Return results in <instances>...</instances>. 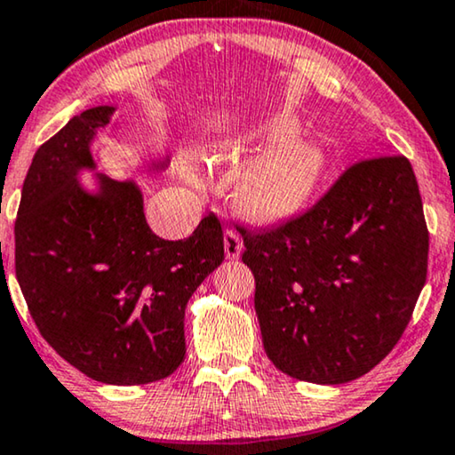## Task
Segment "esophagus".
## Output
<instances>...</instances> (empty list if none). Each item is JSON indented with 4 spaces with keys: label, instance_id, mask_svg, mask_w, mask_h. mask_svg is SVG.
<instances>
[{
    "label": "esophagus",
    "instance_id": "esophagus-1",
    "mask_svg": "<svg viewBox=\"0 0 455 455\" xmlns=\"http://www.w3.org/2000/svg\"><path fill=\"white\" fill-rule=\"evenodd\" d=\"M241 250H243V241L235 231L224 233V254H227L228 260H237L241 256Z\"/></svg>",
    "mask_w": 455,
    "mask_h": 455
}]
</instances>
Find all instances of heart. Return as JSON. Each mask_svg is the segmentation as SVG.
I'll use <instances>...</instances> for the list:
<instances>
[{
  "label": "heart",
  "mask_w": 455,
  "mask_h": 455,
  "mask_svg": "<svg viewBox=\"0 0 455 455\" xmlns=\"http://www.w3.org/2000/svg\"><path fill=\"white\" fill-rule=\"evenodd\" d=\"M296 132L291 117H275L260 130L262 145H275ZM245 145L228 147L218 157H237ZM325 157L313 142L302 138L281 142L241 172L235 199L247 216L256 220H279L300 208L317 187ZM185 176L193 185H204V176L193 164H185Z\"/></svg>",
  "instance_id": "obj_1"
}]
</instances>
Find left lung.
I'll use <instances>...</instances> for the list:
<instances>
[{
    "label": "left lung",
    "mask_w": 455,
    "mask_h": 455,
    "mask_svg": "<svg viewBox=\"0 0 455 455\" xmlns=\"http://www.w3.org/2000/svg\"><path fill=\"white\" fill-rule=\"evenodd\" d=\"M275 367L344 384L401 340L427 283L428 228L410 159H361L313 208L267 231L237 227Z\"/></svg>",
    "instance_id": "1"
}]
</instances>
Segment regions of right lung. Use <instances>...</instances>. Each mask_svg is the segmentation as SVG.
I'll use <instances>...</instances> for the list:
<instances>
[{
	"label": "right lung",
	"instance_id": "obj_1",
	"mask_svg": "<svg viewBox=\"0 0 455 455\" xmlns=\"http://www.w3.org/2000/svg\"><path fill=\"white\" fill-rule=\"evenodd\" d=\"M113 107L75 115L37 148L14 224L16 279L45 342L96 382H157L185 361L188 298L224 260L220 220L205 216L191 237L148 228L134 182L99 176L90 142Z\"/></svg>",
	"mask_w": 455,
	"mask_h": 455
}]
</instances>
